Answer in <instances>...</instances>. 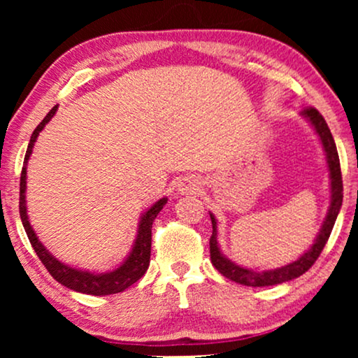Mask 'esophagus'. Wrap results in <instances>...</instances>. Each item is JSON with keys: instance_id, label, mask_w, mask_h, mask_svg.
<instances>
[{"instance_id": "34e87169", "label": "esophagus", "mask_w": 358, "mask_h": 358, "mask_svg": "<svg viewBox=\"0 0 358 358\" xmlns=\"http://www.w3.org/2000/svg\"><path fill=\"white\" fill-rule=\"evenodd\" d=\"M179 190L180 194H190V192H195V190H199V185L192 179H182V182L179 184Z\"/></svg>"}]
</instances>
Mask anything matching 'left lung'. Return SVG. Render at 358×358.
Wrapping results in <instances>:
<instances>
[{
  "label": "left lung",
  "mask_w": 358,
  "mask_h": 358,
  "mask_svg": "<svg viewBox=\"0 0 358 358\" xmlns=\"http://www.w3.org/2000/svg\"><path fill=\"white\" fill-rule=\"evenodd\" d=\"M303 119L310 122V125L315 129L317 138H320L322 145V151H324L327 171H329V189H331V203L327 208L326 218L322 222V227L317 233L315 243L311 244V248L308 249L305 254H301L296 261H293L287 266L277 267V268H268V271H254V268H248L239 266V264L233 262L231 259H228L224 254L220 251L218 246V229H217V218L210 212V218H212V238H210V259L215 268L220 273H223L224 277L229 280L241 283V285L248 287H271L278 285V283L293 280V278L300 277L310 268L313 264L316 262V259L320 257L322 249H324L327 239L331 236L332 228L337 220V215L341 212L342 207V174H341V163H339V155H337V148L332 138L329 127H327L326 120L322 119V115L316 109H305L300 114Z\"/></svg>",
  "instance_id": "left-lung-1"
}]
</instances>
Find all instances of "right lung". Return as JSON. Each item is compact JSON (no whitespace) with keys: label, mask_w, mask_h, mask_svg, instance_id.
<instances>
[{"label":"right lung","mask_w":358,"mask_h":358,"mask_svg":"<svg viewBox=\"0 0 358 358\" xmlns=\"http://www.w3.org/2000/svg\"><path fill=\"white\" fill-rule=\"evenodd\" d=\"M58 106L48 112L41 124L37 125V129L34 130L29 141L26 156H24V166L21 173V184H19V213H21L22 227L26 229L29 241H31L34 251L37 252L38 259H41L43 266L50 275L55 278L57 282H60L62 285H65L70 290L86 293V295H94V296H104V295H114V293H120L134 285L136 280H140L145 275V272L148 271L150 266V256H151V227H153L155 218L158 217V213L163 210V207L168 203V197L159 199L158 202H155L146 212L141 213L138 228H136V236L131 246L129 256L124 259V262L119 267L114 268L110 272H102L96 273L91 271H83V268H76L68 266V264L58 261L43 244L38 241L36 231H34L31 222H29L27 215V200H26V189H27V163L31 158L34 143L37 141V136L43 130L48 122L52 120V117L55 115Z\"/></svg>","instance_id":"obj_1"}]
</instances>
